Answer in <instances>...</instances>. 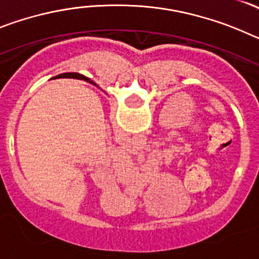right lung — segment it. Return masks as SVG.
<instances>
[{
    "mask_svg": "<svg viewBox=\"0 0 259 259\" xmlns=\"http://www.w3.org/2000/svg\"><path fill=\"white\" fill-rule=\"evenodd\" d=\"M65 76H71V77H75V79L87 80V81H89L88 77L83 76V75H80V74H76V72H68V74H65Z\"/></svg>",
    "mask_w": 259,
    "mask_h": 259,
    "instance_id": "1",
    "label": "right lung"
}]
</instances>
